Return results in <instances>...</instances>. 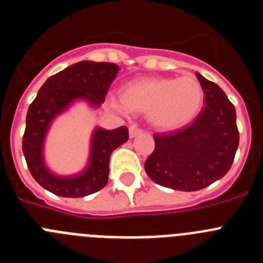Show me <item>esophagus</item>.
<instances>
[{
	"mask_svg": "<svg viewBox=\"0 0 263 263\" xmlns=\"http://www.w3.org/2000/svg\"><path fill=\"white\" fill-rule=\"evenodd\" d=\"M143 130L141 129V127H138L137 125H132V126L129 127V136L130 138H134V137L139 136V134H142Z\"/></svg>",
	"mask_w": 263,
	"mask_h": 263,
	"instance_id": "esophagus-1",
	"label": "esophagus"
}]
</instances>
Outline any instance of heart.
<instances>
[{"label": "heart", "instance_id": "b5f03b06", "mask_svg": "<svg viewBox=\"0 0 263 263\" xmlns=\"http://www.w3.org/2000/svg\"><path fill=\"white\" fill-rule=\"evenodd\" d=\"M203 101L200 83L192 76H184L132 81L122 89L121 100L111 97L110 105L120 111L150 113L155 126L174 130L194 120Z\"/></svg>", "mask_w": 263, "mask_h": 263}]
</instances>
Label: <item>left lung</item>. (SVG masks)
Wrapping results in <instances>:
<instances>
[{"label":"left lung","mask_w":263,"mask_h":263,"mask_svg":"<svg viewBox=\"0 0 263 263\" xmlns=\"http://www.w3.org/2000/svg\"><path fill=\"white\" fill-rule=\"evenodd\" d=\"M196 78L205 106L188 126L154 134V152L145 162L153 182L178 191H199L221 179L240 142L233 104L213 81Z\"/></svg>","instance_id":"obj_1"}]
</instances>
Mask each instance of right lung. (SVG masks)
<instances>
[{
    "mask_svg": "<svg viewBox=\"0 0 263 263\" xmlns=\"http://www.w3.org/2000/svg\"><path fill=\"white\" fill-rule=\"evenodd\" d=\"M118 69L117 64L108 62L75 63L48 78L30 104L22 150L30 174L47 191L63 197H83L100 191L108 183L109 158L113 150L129 139L126 126L96 129L89 164L84 173L72 178L51 174L45 166L42 150L52 118L76 99L88 100L95 106L104 103Z\"/></svg>",
    "mask_w": 263,
    "mask_h": 263,
    "instance_id": "add662e5",
    "label": "right lung"
}]
</instances>
